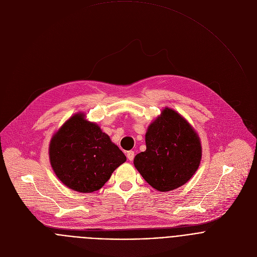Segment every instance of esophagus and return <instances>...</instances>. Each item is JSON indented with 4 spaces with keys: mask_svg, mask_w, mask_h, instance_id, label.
Here are the masks:
<instances>
[{
    "mask_svg": "<svg viewBox=\"0 0 257 257\" xmlns=\"http://www.w3.org/2000/svg\"><path fill=\"white\" fill-rule=\"evenodd\" d=\"M126 157H127V159H128L130 161L134 160V158H135V152H134V151H128L127 154H126Z\"/></svg>",
    "mask_w": 257,
    "mask_h": 257,
    "instance_id": "obj_1",
    "label": "esophagus"
}]
</instances>
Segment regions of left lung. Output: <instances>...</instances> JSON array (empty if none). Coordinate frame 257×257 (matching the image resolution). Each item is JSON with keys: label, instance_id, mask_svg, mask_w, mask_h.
Listing matches in <instances>:
<instances>
[{"label": "left lung", "instance_id": "1", "mask_svg": "<svg viewBox=\"0 0 257 257\" xmlns=\"http://www.w3.org/2000/svg\"><path fill=\"white\" fill-rule=\"evenodd\" d=\"M146 151L136 155L141 176L161 192L185 185L196 173L202 157L201 142L191 124L177 111L165 108L145 136Z\"/></svg>", "mask_w": 257, "mask_h": 257}]
</instances>
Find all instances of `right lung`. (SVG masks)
<instances>
[{"instance_id": "1", "label": "right lung", "mask_w": 257, "mask_h": 257, "mask_svg": "<svg viewBox=\"0 0 257 257\" xmlns=\"http://www.w3.org/2000/svg\"><path fill=\"white\" fill-rule=\"evenodd\" d=\"M49 157L55 175L66 187L81 193L101 189L126 157L100 126L71 116L51 139Z\"/></svg>"}]
</instances>
